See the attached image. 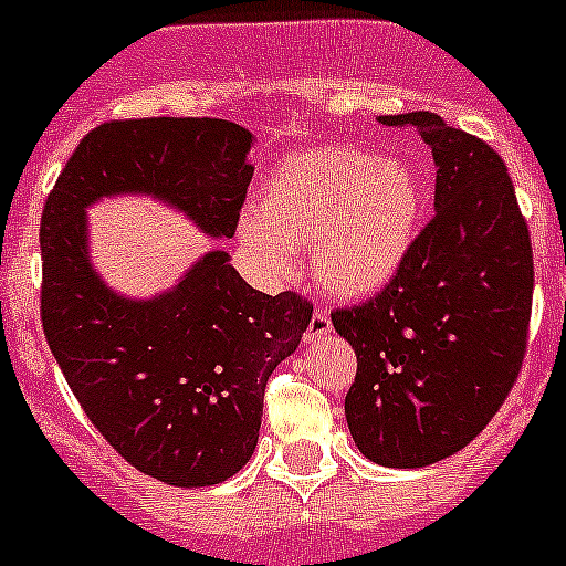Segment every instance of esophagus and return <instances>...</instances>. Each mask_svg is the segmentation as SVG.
Instances as JSON below:
<instances>
[{
	"mask_svg": "<svg viewBox=\"0 0 566 566\" xmlns=\"http://www.w3.org/2000/svg\"><path fill=\"white\" fill-rule=\"evenodd\" d=\"M329 329H332L329 313L318 307L313 313V318H310V326H307V332H304V337H307V340H318V337H324Z\"/></svg>",
	"mask_w": 566,
	"mask_h": 566,
	"instance_id": "obj_1",
	"label": "esophagus"
}]
</instances>
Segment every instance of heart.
<instances>
[{
	"instance_id": "obj_1",
	"label": "heart",
	"mask_w": 566,
	"mask_h": 566,
	"mask_svg": "<svg viewBox=\"0 0 566 566\" xmlns=\"http://www.w3.org/2000/svg\"><path fill=\"white\" fill-rule=\"evenodd\" d=\"M421 214L424 184L410 164L329 145L279 164L259 187L240 240L271 273H287L293 248L307 245L315 282L360 298L394 279Z\"/></svg>"
}]
</instances>
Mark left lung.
I'll use <instances>...</instances> for the list:
<instances>
[{
    "instance_id": "obj_1",
    "label": "left lung",
    "mask_w": 566,
    "mask_h": 566,
    "mask_svg": "<svg viewBox=\"0 0 566 566\" xmlns=\"http://www.w3.org/2000/svg\"><path fill=\"white\" fill-rule=\"evenodd\" d=\"M436 158V214L388 284L332 313L357 355L346 421L379 467H430L503 408L527 352L533 248L505 161L432 111L379 116Z\"/></svg>"
}]
</instances>
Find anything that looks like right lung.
<instances>
[{
    "instance_id": "right-lung-1",
    "label": "right lung",
    "mask_w": 566,
    "mask_h": 566,
    "mask_svg": "<svg viewBox=\"0 0 566 566\" xmlns=\"http://www.w3.org/2000/svg\"><path fill=\"white\" fill-rule=\"evenodd\" d=\"M251 134L226 119H111L86 134L41 214V326L99 436L142 474L198 489L253 455L273 368L313 318L304 295L253 290L211 251L176 290L125 301L86 256L83 209L153 192L214 237H234L253 167Z\"/></svg>"
}]
</instances>
